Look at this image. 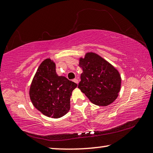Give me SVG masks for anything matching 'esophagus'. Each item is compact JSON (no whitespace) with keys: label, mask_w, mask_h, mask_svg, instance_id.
I'll list each match as a JSON object with an SVG mask.
<instances>
[{"label":"esophagus","mask_w":153,"mask_h":153,"mask_svg":"<svg viewBox=\"0 0 153 153\" xmlns=\"http://www.w3.org/2000/svg\"><path fill=\"white\" fill-rule=\"evenodd\" d=\"M73 81H74V82H75V83H76V84H78L79 83V81H78V79H74V80H73Z\"/></svg>","instance_id":"34e87169"}]
</instances>
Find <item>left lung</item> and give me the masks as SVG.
Instances as JSON below:
<instances>
[{
  "label": "left lung",
  "instance_id": "1",
  "mask_svg": "<svg viewBox=\"0 0 153 153\" xmlns=\"http://www.w3.org/2000/svg\"><path fill=\"white\" fill-rule=\"evenodd\" d=\"M82 69L78 88L92 103L107 106L118 96L121 86L119 72L107 60L94 52H87L79 58Z\"/></svg>",
  "mask_w": 153,
  "mask_h": 153
}]
</instances>
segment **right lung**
<instances>
[{
	"instance_id": "1",
	"label": "right lung",
	"mask_w": 153,
	"mask_h": 153,
	"mask_svg": "<svg viewBox=\"0 0 153 153\" xmlns=\"http://www.w3.org/2000/svg\"><path fill=\"white\" fill-rule=\"evenodd\" d=\"M77 84L58 76L50 59L40 64L30 84L29 95L33 105L43 114L58 118L70 110V99Z\"/></svg>"
}]
</instances>
